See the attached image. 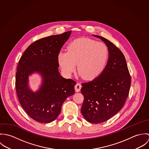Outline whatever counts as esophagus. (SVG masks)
Returning a JSON list of instances; mask_svg holds the SVG:
<instances>
[{
  "instance_id": "34e87169",
  "label": "esophagus",
  "mask_w": 149,
  "mask_h": 149,
  "mask_svg": "<svg viewBox=\"0 0 149 149\" xmlns=\"http://www.w3.org/2000/svg\"><path fill=\"white\" fill-rule=\"evenodd\" d=\"M82 87V85L80 83H77L75 86H74V89L76 92H79L80 91L81 88Z\"/></svg>"
}]
</instances>
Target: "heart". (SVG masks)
Instances as JSON below:
<instances>
[{"instance_id": "b5f03b06", "label": "heart", "mask_w": 149, "mask_h": 149, "mask_svg": "<svg viewBox=\"0 0 149 149\" xmlns=\"http://www.w3.org/2000/svg\"><path fill=\"white\" fill-rule=\"evenodd\" d=\"M108 57V49L104 43L81 38L70 43L68 51H60L57 60L65 75L70 76L74 71L77 63L79 74L85 80H92L103 73Z\"/></svg>"}]
</instances>
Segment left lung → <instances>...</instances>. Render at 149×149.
I'll return each instance as SVG.
<instances>
[{
    "label": "left lung",
    "instance_id": "8db88e82",
    "mask_svg": "<svg viewBox=\"0 0 149 149\" xmlns=\"http://www.w3.org/2000/svg\"><path fill=\"white\" fill-rule=\"evenodd\" d=\"M106 45L109 57L103 73L91 81L83 83L84 102L81 112L91 123L104 122L116 115L124 106L131 85V77L122 52L111 42L99 36Z\"/></svg>",
    "mask_w": 149,
    "mask_h": 149
}]
</instances>
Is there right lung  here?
Wrapping results in <instances>:
<instances>
[{"label":"right lung","mask_w":149,"mask_h":149,"mask_svg":"<svg viewBox=\"0 0 149 149\" xmlns=\"http://www.w3.org/2000/svg\"><path fill=\"white\" fill-rule=\"evenodd\" d=\"M71 32L43 38L31 43L18 65L15 87L19 101L27 115L40 123L56 120L65 100L74 93L76 82L60 75L57 60ZM34 73L42 77V83L35 92L29 85V76Z\"/></svg>","instance_id":"obj_1"}]
</instances>
